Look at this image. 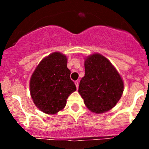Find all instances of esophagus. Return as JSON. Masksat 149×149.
Segmentation results:
<instances>
[{
	"label": "esophagus",
	"mask_w": 149,
	"mask_h": 149,
	"mask_svg": "<svg viewBox=\"0 0 149 149\" xmlns=\"http://www.w3.org/2000/svg\"><path fill=\"white\" fill-rule=\"evenodd\" d=\"M75 84H76V88H79V81H75Z\"/></svg>",
	"instance_id": "1"
}]
</instances>
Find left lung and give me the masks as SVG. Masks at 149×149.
<instances>
[{"instance_id":"left-lung-1","label":"left lung","mask_w":149,"mask_h":149,"mask_svg":"<svg viewBox=\"0 0 149 149\" xmlns=\"http://www.w3.org/2000/svg\"><path fill=\"white\" fill-rule=\"evenodd\" d=\"M85 75L81 80L79 93L89 110L107 112L116 105L123 92L121 76L105 57L94 54L84 63Z\"/></svg>"}]
</instances>
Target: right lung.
Instances as JSON below:
<instances>
[{"label": "right lung", "mask_w": 149, "mask_h": 149, "mask_svg": "<svg viewBox=\"0 0 149 149\" xmlns=\"http://www.w3.org/2000/svg\"><path fill=\"white\" fill-rule=\"evenodd\" d=\"M67 58L53 52L40 63L30 79V94L39 109L49 115L62 110L66 100L76 90L70 78Z\"/></svg>", "instance_id": "add662e5"}]
</instances>
